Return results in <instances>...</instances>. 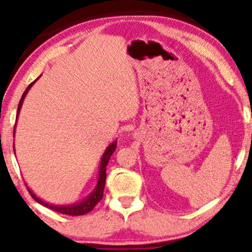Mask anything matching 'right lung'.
<instances>
[{
  "label": "right lung",
  "mask_w": 252,
  "mask_h": 252,
  "mask_svg": "<svg viewBox=\"0 0 252 252\" xmlns=\"http://www.w3.org/2000/svg\"><path fill=\"white\" fill-rule=\"evenodd\" d=\"M37 79H39V78H37ZM37 79H35V80H34L32 84H31L29 87L26 88V91L24 92L22 98H20V101H19L18 110H17V118H18L20 109H22L24 98H25L26 94H27V93H29L31 87H32V86L34 85V82H35ZM15 128H16V124H15ZM13 135H15V130H13ZM116 148H117V141H115V142H112L105 149L104 154H103V156H102V159H101V165H99L97 185H96V187L94 188V190H93L91 194H89L88 197H86L85 199H82L81 202L74 203V204H67V205L49 204V203L44 202L41 198L37 197V196L34 194V192L31 190L29 187H27L31 196H32V197L35 199L37 203H40L41 205L46 206V208L50 209V210H54V211H56V212L63 213V215H67V216H82V215H86V213L91 212L92 210L95 208V205L97 204V203L101 201L102 197H103V190H104L105 180H106V165H108V163H109L110 157L112 156L113 153H115Z\"/></svg>",
  "instance_id": "1"
}]
</instances>
